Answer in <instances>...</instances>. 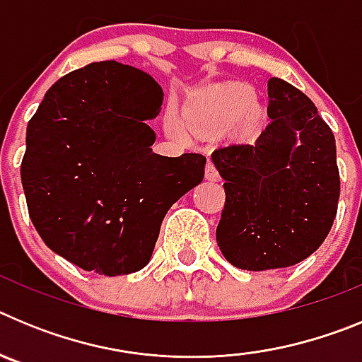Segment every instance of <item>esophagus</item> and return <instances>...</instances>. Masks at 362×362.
Wrapping results in <instances>:
<instances>
[{
  "mask_svg": "<svg viewBox=\"0 0 362 362\" xmlns=\"http://www.w3.org/2000/svg\"><path fill=\"white\" fill-rule=\"evenodd\" d=\"M204 177L209 179V181H219V172L216 170V166H214L212 161L206 163V168H204Z\"/></svg>",
  "mask_w": 362,
  "mask_h": 362,
  "instance_id": "esophagus-1",
  "label": "esophagus"
}]
</instances>
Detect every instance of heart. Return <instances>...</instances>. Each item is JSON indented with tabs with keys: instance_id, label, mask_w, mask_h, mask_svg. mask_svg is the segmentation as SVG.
Returning a JSON list of instances; mask_svg holds the SVG:
<instances>
[{
	"instance_id": "1",
	"label": "heart",
	"mask_w": 362,
	"mask_h": 362,
	"mask_svg": "<svg viewBox=\"0 0 362 362\" xmlns=\"http://www.w3.org/2000/svg\"><path fill=\"white\" fill-rule=\"evenodd\" d=\"M254 105L255 95L248 86H233V88L221 92L209 108L194 112L190 116V123L194 129H206L212 124H226L252 110ZM165 127L170 136L179 137V139H185L188 136L187 127H185L183 121L179 119L175 112L166 114Z\"/></svg>"
}]
</instances>
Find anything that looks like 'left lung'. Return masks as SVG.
<instances>
[{
  "instance_id": "8db88e82",
  "label": "left lung",
  "mask_w": 362,
  "mask_h": 362,
  "mask_svg": "<svg viewBox=\"0 0 362 362\" xmlns=\"http://www.w3.org/2000/svg\"><path fill=\"white\" fill-rule=\"evenodd\" d=\"M268 98L272 121L257 141L212 153L226 194L217 245L250 272L292 267L317 250L341 190L335 137L312 99L279 78L268 81Z\"/></svg>"
}]
</instances>
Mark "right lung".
Listing matches in <instances>:
<instances>
[{"label": "right lung", "mask_w": 362, "mask_h": 362, "mask_svg": "<svg viewBox=\"0 0 362 362\" xmlns=\"http://www.w3.org/2000/svg\"><path fill=\"white\" fill-rule=\"evenodd\" d=\"M163 90L143 70L90 63L50 86L27 127L21 183L37 233L103 276L146 267L172 204L203 181L206 158L152 152L146 121Z\"/></svg>", "instance_id": "right-lung-1"}]
</instances>
